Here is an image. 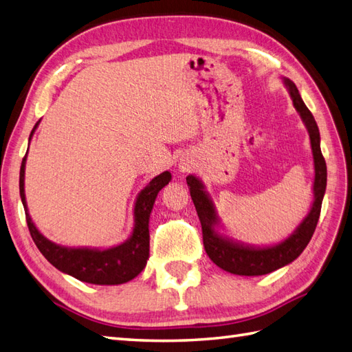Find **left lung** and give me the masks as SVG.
Here are the masks:
<instances>
[{
	"mask_svg": "<svg viewBox=\"0 0 352 352\" xmlns=\"http://www.w3.org/2000/svg\"><path fill=\"white\" fill-rule=\"evenodd\" d=\"M285 84H287L289 89L294 106H296V109L300 112V116L303 118L305 124L309 130L310 144H312L315 160V199L312 210H310V213L303 220V223L297 228V231L294 232L288 240L277 244L274 248L253 249L239 246V244H234L222 239V236L214 232V225L217 222L216 213L213 206H211V201L202 189L201 182L193 175H189L186 178L187 186H189L190 190L192 201L195 204L196 213H198V217L201 220L204 248H206L210 259L213 261L217 267L223 268L228 273L240 276H261L272 273L274 270L292 263L294 259L300 256V253L305 250L310 239H312L318 219H320L321 214L322 198L327 186V165L321 153L320 130H318L312 112L307 109L305 102L301 100L296 84L291 82L289 79L285 80Z\"/></svg>",
	"mask_w": 352,
	"mask_h": 352,
	"instance_id": "8db88e82",
	"label": "left lung"
}]
</instances>
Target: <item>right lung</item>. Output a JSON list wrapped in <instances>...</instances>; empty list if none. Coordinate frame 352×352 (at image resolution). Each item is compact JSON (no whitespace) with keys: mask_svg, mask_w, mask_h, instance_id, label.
<instances>
[{"mask_svg":"<svg viewBox=\"0 0 352 352\" xmlns=\"http://www.w3.org/2000/svg\"><path fill=\"white\" fill-rule=\"evenodd\" d=\"M34 129H32V132H34ZM23 174H25V157H23L21 165L19 192L23 208H25L27 225L36 246L55 268L76 277L79 280L94 285H120L132 280L142 272L150 253V213L159 190L169 183L170 174L168 170L153 178L150 184L139 193L135 206L136 223L132 236L126 243L108 250L67 249L56 246V244L45 239L37 231L28 214L25 193H23Z\"/></svg>","mask_w":352,"mask_h":352,"instance_id":"right-lung-1","label":"right lung"}]
</instances>
